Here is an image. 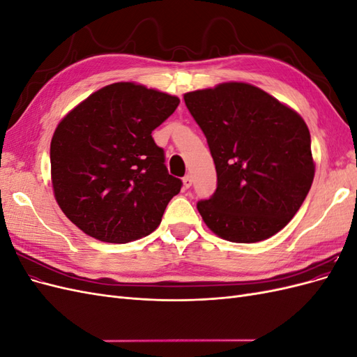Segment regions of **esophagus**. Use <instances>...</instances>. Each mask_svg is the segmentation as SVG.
<instances>
[{"label": "esophagus", "mask_w": 357, "mask_h": 357, "mask_svg": "<svg viewBox=\"0 0 357 357\" xmlns=\"http://www.w3.org/2000/svg\"><path fill=\"white\" fill-rule=\"evenodd\" d=\"M192 183H193V178H192L190 174L183 177V188H185V189H189L192 186Z\"/></svg>", "instance_id": "obj_1"}]
</instances>
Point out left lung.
<instances>
[{
	"mask_svg": "<svg viewBox=\"0 0 357 357\" xmlns=\"http://www.w3.org/2000/svg\"><path fill=\"white\" fill-rule=\"evenodd\" d=\"M207 138L218 188L197 204L205 225L232 243H257L282 231L314 178L308 126L295 110L248 83L185 93Z\"/></svg>",
	"mask_w": 357,
	"mask_h": 357,
	"instance_id": "obj_1",
	"label": "left lung"
}]
</instances>
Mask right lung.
Segmentation results:
<instances>
[{
    "label": "right lung",
    "instance_id": "1",
    "mask_svg": "<svg viewBox=\"0 0 357 357\" xmlns=\"http://www.w3.org/2000/svg\"><path fill=\"white\" fill-rule=\"evenodd\" d=\"M180 100L119 82L59 122L50 143L52 186L63 214L93 238L123 244L152 234L181 180L168 174L152 131Z\"/></svg>",
    "mask_w": 357,
    "mask_h": 357
}]
</instances>
